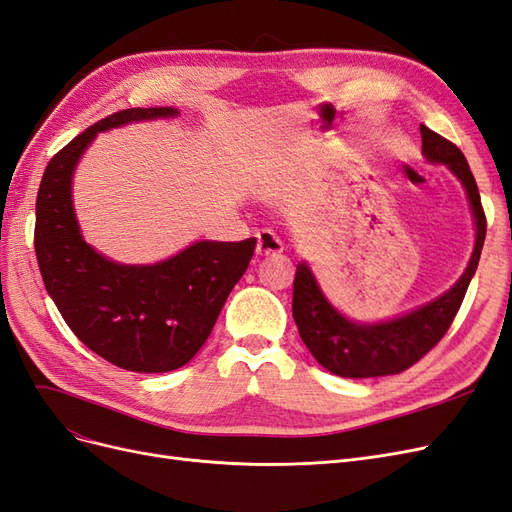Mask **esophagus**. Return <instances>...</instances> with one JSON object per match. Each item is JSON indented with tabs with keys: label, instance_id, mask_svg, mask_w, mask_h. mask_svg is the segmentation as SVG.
Wrapping results in <instances>:
<instances>
[{
	"label": "esophagus",
	"instance_id": "esophagus-1",
	"mask_svg": "<svg viewBox=\"0 0 512 512\" xmlns=\"http://www.w3.org/2000/svg\"><path fill=\"white\" fill-rule=\"evenodd\" d=\"M284 250L282 241L277 239L271 230H262L256 237V254L258 256H275Z\"/></svg>",
	"mask_w": 512,
	"mask_h": 512
}]
</instances>
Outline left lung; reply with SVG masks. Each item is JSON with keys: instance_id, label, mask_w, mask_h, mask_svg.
<instances>
[{"instance_id": "8db88e82", "label": "left lung", "mask_w": 512, "mask_h": 512, "mask_svg": "<svg viewBox=\"0 0 512 512\" xmlns=\"http://www.w3.org/2000/svg\"><path fill=\"white\" fill-rule=\"evenodd\" d=\"M421 136L425 158L429 162L448 164L468 192L476 220V245L470 265L451 290L421 309H414L412 314L380 324H356L346 320L324 299L312 271L305 262H299L292 286V318L314 359L331 374L342 378L401 374L421 361L451 329L478 267L487 235V218L468 160L455 143L427 126H421Z\"/></svg>"}]
</instances>
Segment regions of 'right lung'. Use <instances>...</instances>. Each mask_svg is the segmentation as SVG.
Returning <instances> with one entry per match:
<instances>
[{
  "label": "right lung",
  "mask_w": 512,
  "mask_h": 512,
  "mask_svg": "<svg viewBox=\"0 0 512 512\" xmlns=\"http://www.w3.org/2000/svg\"><path fill=\"white\" fill-rule=\"evenodd\" d=\"M170 115H177L175 108L160 106L126 108L100 119L55 153L36 198V258L59 314L104 361L141 374L173 371L192 359L256 247V239L200 241L160 265L128 267L83 241L70 179L85 147L100 130Z\"/></svg>",
  "instance_id": "1"
}]
</instances>
